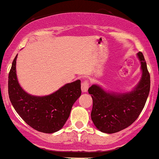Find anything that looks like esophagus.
<instances>
[{"mask_svg":"<svg viewBox=\"0 0 159 159\" xmlns=\"http://www.w3.org/2000/svg\"><path fill=\"white\" fill-rule=\"evenodd\" d=\"M88 88H89V84H88V81H83L82 84H81V91H82V92H87Z\"/></svg>","mask_w":159,"mask_h":159,"instance_id":"esophagus-1","label":"esophagus"}]
</instances>
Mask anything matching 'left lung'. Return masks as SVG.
Segmentation results:
<instances>
[{"label":"left lung","instance_id":"obj_1","mask_svg":"<svg viewBox=\"0 0 159 159\" xmlns=\"http://www.w3.org/2000/svg\"><path fill=\"white\" fill-rule=\"evenodd\" d=\"M142 75L136 86L129 91H110L94 84L88 89L93 99L91 116L95 127L105 133H114L132 124L144 108L150 91V75L143 54L137 53Z\"/></svg>","mask_w":159,"mask_h":159}]
</instances>
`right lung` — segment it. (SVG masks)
Masks as SVG:
<instances>
[{
	"instance_id": "add662e5",
	"label": "right lung",
	"mask_w": 159,
	"mask_h": 159,
	"mask_svg": "<svg viewBox=\"0 0 159 159\" xmlns=\"http://www.w3.org/2000/svg\"><path fill=\"white\" fill-rule=\"evenodd\" d=\"M16 58L17 55L8 77V93L13 108L34 129L45 133H56L64 126L73 104L81 96V81L66 84L46 96L32 95L25 91L18 81Z\"/></svg>"
}]
</instances>
